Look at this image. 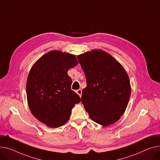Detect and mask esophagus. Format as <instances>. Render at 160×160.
<instances>
[{
    "mask_svg": "<svg viewBox=\"0 0 160 160\" xmlns=\"http://www.w3.org/2000/svg\"><path fill=\"white\" fill-rule=\"evenodd\" d=\"M76 92L80 96V97H81V96H82V89H78Z\"/></svg>",
    "mask_w": 160,
    "mask_h": 160,
    "instance_id": "esophagus-1",
    "label": "esophagus"
}]
</instances>
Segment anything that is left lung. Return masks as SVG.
I'll use <instances>...</instances> for the list:
<instances>
[{
    "label": "left lung",
    "instance_id": "8db88e82",
    "mask_svg": "<svg viewBox=\"0 0 160 160\" xmlns=\"http://www.w3.org/2000/svg\"><path fill=\"white\" fill-rule=\"evenodd\" d=\"M86 77L82 103L92 120L103 126L118 121L128 105L131 88L123 67L110 54L92 50L78 55Z\"/></svg>",
    "mask_w": 160,
    "mask_h": 160
}]
</instances>
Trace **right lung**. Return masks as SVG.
<instances>
[{
	"instance_id": "right-lung-1",
	"label": "right lung",
	"mask_w": 160,
	"mask_h": 160,
	"mask_svg": "<svg viewBox=\"0 0 160 160\" xmlns=\"http://www.w3.org/2000/svg\"><path fill=\"white\" fill-rule=\"evenodd\" d=\"M75 55L60 51H51L32 66L27 79L26 94L29 109L35 118L52 128L69 120L71 109L80 102L71 90L68 71L75 67Z\"/></svg>"
}]
</instances>
